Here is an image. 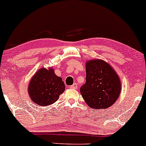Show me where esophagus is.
<instances>
[{"instance_id": "1", "label": "esophagus", "mask_w": 146, "mask_h": 146, "mask_svg": "<svg viewBox=\"0 0 146 146\" xmlns=\"http://www.w3.org/2000/svg\"><path fill=\"white\" fill-rule=\"evenodd\" d=\"M71 89H77V84H76V83H75V84H73L72 86H71L69 87Z\"/></svg>"}]
</instances>
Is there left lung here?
<instances>
[{"label": "left lung", "mask_w": 146, "mask_h": 146, "mask_svg": "<svg viewBox=\"0 0 146 146\" xmlns=\"http://www.w3.org/2000/svg\"><path fill=\"white\" fill-rule=\"evenodd\" d=\"M86 83L80 92L90 108L103 110L115 103L121 91V83L117 72L101 59L86 61Z\"/></svg>", "instance_id": "8db88e82"}]
</instances>
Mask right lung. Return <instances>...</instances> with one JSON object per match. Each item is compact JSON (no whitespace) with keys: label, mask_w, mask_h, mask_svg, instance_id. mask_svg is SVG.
<instances>
[{"label":"right lung","mask_w":146,"mask_h":146,"mask_svg":"<svg viewBox=\"0 0 146 146\" xmlns=\"http://www.w3.org/2000/svg\"><path fill=\"white\" fill-rule=\"evenodd\" d=\"M64 90L62 78L55 74L52 67L40 68L31 79L27 88L32 102L43 107L54 104Z\"/></svg>","instance_id":"add662e5"}]
</instances>
